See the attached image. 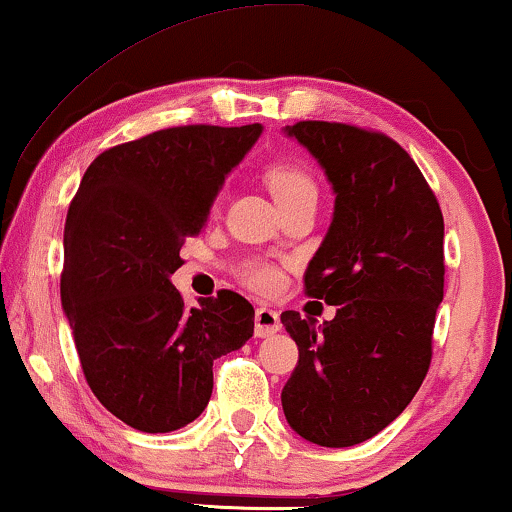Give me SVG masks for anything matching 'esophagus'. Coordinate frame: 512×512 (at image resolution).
I'll list each match as a JSON object with an SVG mask.
<instances>
[{
	"mask_svg": "<svg viewBox=\"0 0 512 512\" xmlns=\"http://www.w3.org/2000/svg\"><path fill=\"white\" fill-rule=\"evenodd\" d=\"M254 326H256V338H270V335H275L279 328H282V321H279L277 310L261 305L256 310Z\"/></svg>",
	"mask_w": 512,
	"mask_h": 512,
	"instance_id": "1",
	"label": "esophagus"
}]
</instances>
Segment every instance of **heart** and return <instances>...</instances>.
<instances>
[{
  "label": "heart",
  "instance_id": "b5f03b06",
  "mask_svg": "<svg viewBox=\"0 0 512 512\" xmlns=\"http://www.w3.org/2000/svg\"><path fill=\"white\" fill-rule=\"evenodd\" d=\"M265 181H268L272 195H275L282 207L303 198V195H317V184H314L312 174L300 163H293V160H279V163L270 165L268 172H265ZM244 282L251 289L270 293L277 289L282 277H279V270L275 265L256 263L244 272Z\"/></svg>",
  "mask_w": 512,
  "mask_h": 512
}]
</instances>
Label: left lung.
<instances>
[{"label":"left lung","mask_w":512,"mask_h":512,"mask_svg":"<svg viewBox=\"0 0 512 512\" xmlns=\"http://www.w3.org/2000/svg\"><path fill=\"white\" fill-rule=\"evenodd\" d=\"M284 132L333 186V221L305 270V293L338 312L319 328L282 312L298 345L282 408L314 445H359L408 408L429 373L445 286L443 212L415 160L382 132L328 121Z\"/></svg>","instance_id":"8db88e82"}]
</instances>
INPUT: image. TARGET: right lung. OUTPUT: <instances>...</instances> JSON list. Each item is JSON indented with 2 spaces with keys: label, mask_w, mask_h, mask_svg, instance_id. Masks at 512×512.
<instances>
[{
  "label": "right lung",
  "mask_w": 512,
  "mask_h": 512,
  "mask_svg": "<svg viewBox=\"0 0 512 512\" xmlns=\"http://www.w3.org/2000/svg\"><path fill=\"white\" fill-rule=\"evenodd\" d=\"M261 132L179 125L118 144L90 163L69 205L62 310L88 387L132 429L191 424L212 396L214 361L254 335L247 298L223 289L186 307L170 275Z\"/></svg>",
  "instance_id": "add662e5"
}]
</instances>
